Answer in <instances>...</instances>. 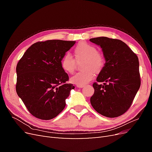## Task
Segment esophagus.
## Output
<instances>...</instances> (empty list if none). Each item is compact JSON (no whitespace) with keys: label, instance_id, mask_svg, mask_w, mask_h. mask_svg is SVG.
Wrapping results in <instances>:
<instances>
[{"label":"esophagus","instance_id":"34e87169","mask_svg":"<svg viewBox=\"0 0 152 152\" xmlns=\"http://www.w3.org/2000/svg\"><path fill=\"white\" fill-rule=\"evenodd\" d=\"M77 87H79V88H82V87H84V86H82V85H77Z\"/></svg>","mask_w":152,"mask_h":152}]
</instances>
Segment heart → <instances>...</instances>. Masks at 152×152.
I'll return each instance as SVG.
<instances>
[{
	"label": "heart",
	"instance_id": "obj_1",
	"mask_svg": "<svg viewBox=\"0 0 152 152\" xmlns=\"http://www.w3.org/2000/svg\"><path fill=\"white\" fill-rule=\"evenodd\" d=\"M73 58L70 54H66L61 59V66L65 72L72 74L75 72L77 62L83 61L82 72L73 76L70 81L77 85H86L93 79L94 73H99L102 71L105 63L103 55L97 51L94 45L86 42L78 44L74 49Z\"/></svg>",
	"mask_w": 152,
	"mask_h": 152
}]
</instances>
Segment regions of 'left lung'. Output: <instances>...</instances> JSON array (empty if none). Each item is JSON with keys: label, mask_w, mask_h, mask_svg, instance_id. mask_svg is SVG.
<instances>
[{"label": "left lung", "mask_w": 152, "mask_h": 152, "mask_svg": "<svg viewBox=\"0 0 152 152\" xmlns=\"http://www.w3.org/2000/svg\"><path fill=\"white\" fill-rule=\"evenodd\" d=\"M89 40L102 49L106 61L93 85L92 107L104 117L121 116L130 108L141 85L138 58L121 40L100 37Z\"/></svg>", "instance_id": "left-lung-1"}]
</instances>
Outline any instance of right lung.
<instances>
[{
	"mask_svg": "<svg viewBox=\"0 0 152 152\" xmlns=\"http://www.w3.org/2000/svg\"><path fill=\"white\" fill-rule=\"evenodd\" d=\"M75 41L49 40L37 42L26 50L16 66V91L29 112L42 120L56 117L75 88L67 84L61 59Z\"/></svg>",
	"mask_w": 152,
	"mask_h": 152,
	"instance_id": "1",
	"label": "right lung"
}]
</instances>
